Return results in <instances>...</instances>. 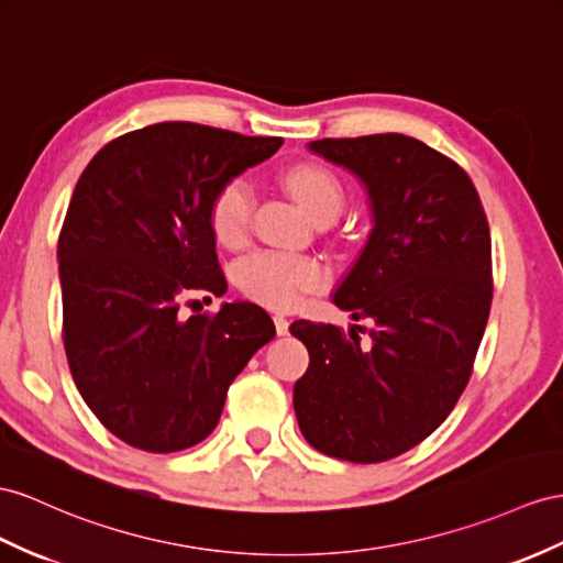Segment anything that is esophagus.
<instances>
[{
    "instance_id": "esophagus-1",
    "label": "esophagus",
    "mask_w": 563,
    "mask_h": 563,
    "mask_svg": "<svg viewBox=\"0 0 563 563\" xmlns=\"http://www.w3.org/2000/svg\"><path fill=\"white\" fill-rule=\"evenodd\" d=\"M273 323H276V333L278 335L290 333V321H287L285 316H273Z\"/></svg>"
}]
</instances>
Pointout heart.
Instances as JSON below:
<instances>
[{
  "label": "heart",
  "mask_w": 563,
  "mask_h": 563,
  "mask_svg": "<svg viewBox=\"0 0 563 563\" xmlns=\"http://www.w3.org/2000/svg\"><path fill=\"white\" fill-rule=\"evenodd\" d=\"M287 192L311 219L325 209H342V187L333 173L299 164L285 173ZM252 187L235 178L221 185L213 195L209 223L216 240L225 247H238L247 238L252 216ZM235 283L240 290L258 305L271 309H295L305 295L319 292L328 285V271L309 256L262 250L242 256L235 266Z\"/></svg>",
  "instance_id": "heart-1"
}]
</instances>
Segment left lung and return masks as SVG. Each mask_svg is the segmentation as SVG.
Returning <instances> with one entry per match:
<instances>
[{"mask_svg":"<svg viewBox=\"0 0 563 563\" xmlns=\"http://www.w3.org/2000/svg\"><path fill=\"white\" fill-rule=\"evenodd\" d=\"M366 190L371 233L333 301L371 319L295 321L309 368L292 405L307 442L328 456L378 464L426 440L464 393L493 305V244L464 168L399 133L309 142Z\"/></svg>","mask_w":563,"mask_h":563,"instance_id":"left-lung-1","label":"left lung"}]
</instances>
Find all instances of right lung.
<instances>
[{
	"mask_svg": "<svg viewBox=\"0 0 563 563\" xmlns=\"http://www.w3.org/2000/svg\"><path fill=\"white\" fill-rule=\"evenodd\" d=\"M280 144L166 121L111 140L82 170L56 247L64 347L85 405L137 450L209 438L230 383L276 335L250 301L190 319L178 309L185 295L228 290L211 199Z\"/></svg>",
	"mask_w": 563,
	"mask_h": 563,
	"instance_id": "add662e5",
	"label": "right lung"
}]
</instances>
